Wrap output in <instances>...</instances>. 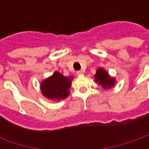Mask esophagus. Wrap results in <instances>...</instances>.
Masks as SVG:
<instances>
[{"label": "esophagus", "instance_id": "esophagus-1", "mask_svg": "<svg viewBox=\"0 0 149 149\" xmlns=\"http://www.w3.org/2000/svg\"><path fill=\"white\" fill-rule=\"evenodd\" d=\"M83 74H84V72L81 71V70L77 72V76H81V75H83Z\"/></svg>", "mask_w": 149, "mask_h": 149}]
</instances>
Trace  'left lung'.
Masks as SVG:
<instances>
[{"label": "left lung", "mask_w": 149, "mask_h": 149, "mask_svg": "<svg viewBox=\"0 0 149 149\" xmlns=\"http://www.w3.org/2000/svg\"><path fill=\"white\" fill-rule=\"evenodd\" d=\"M95 81L101 85L103 88H110L115 85V78L110 77L104 68H98L95 74Z\"/></svg>", "instance_id": "obj_1"}]
</instances>
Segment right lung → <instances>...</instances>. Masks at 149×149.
<instances>
[{"label": "right lung", "instance_id": "1", "mask_svg": "<svg viewBox=\"0 0 149 149\" xmlns=\"http://www.w3.org/2000/svg\"><path fill=\"white\" fill-rule=\"evenodd\" d=\"M73 77H65L59 72L53 74L41 82L40 90L43 96L49 100H59L65 99L70 93L72 81Z\"/></svg>", "mask_w": 149, "mask_h": 149}]
</instances>
